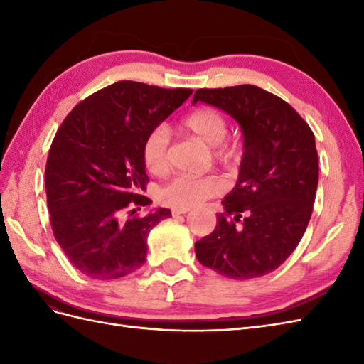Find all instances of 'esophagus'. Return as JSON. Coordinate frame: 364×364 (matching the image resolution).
<instances>
[{"label":"esophagus","mask_w":364,"mask_h":364,"mask_svg":"<svg viewBox=\"0 0 364 364\" xmlns=\"http://www.w3.org/2000/svg\"><path fill=\"white\" fill-rule=\"evenodd\" d=\"M186 213H190V208H173L171 209L173 215H181V214H186Z\"/></svg>","instance_id":"esophagus-1"}]
</instances>
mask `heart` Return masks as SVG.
<instances>
[{
	"label": "heart",
	"instance_id": "1",
	"mask_svg": "<svg viewBox=\"0 0 364 364\" xmlns=\"http://www.w3.org/2000/svg\"><path fill=\"white\" fill-rule=\"evenodd\" d=\"M181 129L202 139L206 146L214 147V156L225 165H235L240 159V149L234 142L223 141L228 134L225 117L209 107L196 109L182 121ZM170 135L164 127L153 129L142 144V159L150 173L162 176L170 170L168 156ZM225 182L217 176L179 174L165 185L161 199L174 208H193L209 197L222 194Z\"/></svg>",
	"mask_w": 364,
	"mask_h": 364
}]
</instances>
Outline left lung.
I'll list each match as a JSON object with an SVG mask.
<instances>
[{"label": "left lung", "mask_w": 364, "mask_h": 364, "mask_svg": "<svg viewBox=\"0 0 364 364\" xmlns=\"http://www.w3.org/2000/svg\"><path fill=\"white\" fill-rule=\"evenodd\" d=\"M197 102L237 121L243 158L225 213L196 241V257L226 278L264 277L291 255L310 222L318 182L314 135L287 102L253 85L197 90Z\"/></svg>", "instance_id": "obj_1"}]
</instances>
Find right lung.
I'll return each mask as SVG.
<instances>
[{"mask_svg":"<svg viewBox=\"0 0 364 364\" xmlns=\"http://www.w3.org/2000/svg\"><path fill=\"white\" fill-rule=\"evenodd\" d=\"M191 94L121 80L85 98L63 119L48 151L47 203L56 241L86 277L118 279L146 262L149 232L171 211L126 215H134L132 205L151 203L138 194L149 182L142 144Z\"/></svg>","mask_w":364,"mask_h":364,"instance_id":"add662e5","label":"right lung"}]
</instances>
